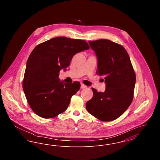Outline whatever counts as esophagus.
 Listing matches in <instances>:
<instances>
[{"label": "esophagus", "mask_w": 160, "mask_h": 160, "mask_svg": "<svg viewBox=\"0 0 160 160\" xmlns=\"http://www.w3.org/2000/svg\"><path fill=\"white\" fill-rule=\"evenodd\" d=\"M86 88V86H85L83 84H81V86H80L81 89H84Z\"/></svg>", "instance_id": "1"}]
</instances>
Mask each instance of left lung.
<instances>
[{"mask_svg": "<svg viewBox=\"0 0 160 160\" xmlns=\"http://www.w3.org/2000/svg\"><path fill=\"white\" fill-rule=\"evenodd\" d=\"M97 58V74L105 80L106 90L92 88L93 97L86 107L102 121H111L121 116L132 102L136 74L129 55L123 46L108 39L89 41Z\"/></svg>", "mask_w": 160, "mask_h": 160, "instance_id": "left-lung-1", "label": "left lung"}]
</instances>
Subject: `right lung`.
<instances>
[{"label": "right lung", "instance_id": "1", "mask_svg": "<svg viewBox=\"0 0 160 160\" xmlns=\"http://www.w3.org/2000/svg\"><path fill=\"white\" fill-rule=\"evenodd\" d=\"M88 49L84 40L59 37L33 50L26 63L23 88L31 108L39 116L52 118L67 109L80 84L61 81L59 71L67 70L76 54Z\"/></svg>", "mask_w": 160, "mask_h": 160}]
</instances>
